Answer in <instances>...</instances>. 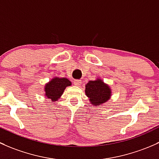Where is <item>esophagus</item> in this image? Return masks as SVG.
I'll return each instance as SVG.
<instances>
[{
	"label": "esophagus",
	"mask_w": 159,
	"mask_h": 159,
	"mask_svg": "<svg viewBox=\"0 0 159 159\" xmlns=\"http://www.w3.org/2000/svg\"><path fill=\"white\" fill-rule=\"evenodd\" d=\"M73 83H74L75 86H80V85L82 84V80H75L74 81H73Z\"/></svg>",
	"instance_id": "34e87169"
}]
</instances>
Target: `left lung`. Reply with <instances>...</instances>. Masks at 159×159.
I'll use <instances>...</instances> for the list:
<instances>
[{
	"label": "left lung",
	"mask_w": 159,
	"mask_h": 159,
	"mask_svg": "<svg viewBox=\"0 0 159 159\" xmlns=\"http://www.w3.org/2000/svg\"><path fill=\"white\" fill-rule=\"evenodd\" d=\"M85 93L89 98L90 104L94 106H100L106 103L112 96L110 86L99 77L88 82L86 84Z\"/></svg>",
	"instance_id": "obj_1"
}]
</instances>
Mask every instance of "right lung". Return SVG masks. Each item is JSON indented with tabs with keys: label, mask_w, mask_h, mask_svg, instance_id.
I'll return each instance as SVG.
<instances>
[{
	"label": "right lung",
	"mask_w": 159,
	"mask_h": 159,
	"mask_svg": "<svg viewBox=\"0 0 159 159\" xmlns=\"http://www.w3.org/2000/svg\"><path fill=\"white\" fill-rule=\"evenodd\" d=\"M72 85L71 82L66 77L54 76L44 85V96L46 99H50L53 102L58 100L63 95L65 89Z\"/></svg>",
	"instance_id": "1"
}]
</instances>
